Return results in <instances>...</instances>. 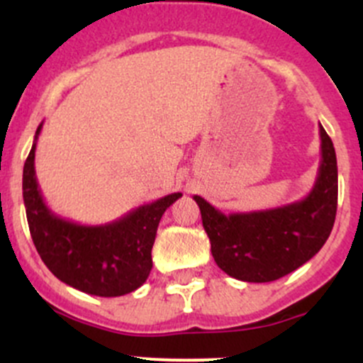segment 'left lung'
I'll return each instance as SVG.
<instances>
[{
    "mask_svg": "<svg viewBox=\"0 0 363 363\" xmlns=\"http://www.w3.org/2000/svg\"><path fill=\"white\" fill-rule=\"evenodd\" d=\"M321 161L309 195L269 211L223 214L195 195L219 269L246 283H269L309 262L327 242L337 212V158L320 124Z\"/></svg>",
    "mask_w": 363,
    "mask_h": 363,
    "instance_id": "left-lung-1",
    "label": "left lung"
}]
</instances>
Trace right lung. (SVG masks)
<instances>
[{
    "label": "right lung",
    "mask_w": 363,
    "mask_h": 363,
    "mask_svg": "<svg viewBox=\"0 0 363 363\" xmlns=\"http://www.w3.org/2000/svg\"><path fill=\"white\" fill-rule=\"evenodd\" d=\"M24 163L23 196L29 232L40 258L60 281L84 294L121 296L145 283L152 269V244L160 219L182 193L140 205L123 218L96 226L54 214L40 193L35 174L36 138Z\"/></svg>",
    "instance_id": "1"
}]
</instances>
